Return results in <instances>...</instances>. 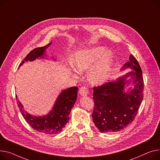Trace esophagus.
Here are the masks:
<instances>
[{"label": "esophagus", "instance_id": "esophagus-1", "mask_svg": "<svg viewBox=\"0 0 160 160\" xmlns=\"http://www.w3.org/2000/svg\"><path fill=\"white\" fill-rule=\"evenodd\" d=\"M79 92L82 97H86L89 93V90L86 87H81L79 89Z\"/></svg>", "mask_w": 160, "mask_h": 160}]
</instances>
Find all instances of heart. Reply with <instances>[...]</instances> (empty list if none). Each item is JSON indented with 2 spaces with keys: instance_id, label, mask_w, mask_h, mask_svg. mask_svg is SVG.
<instances>
[{
  "instance_id": "b5f03b06",
  "label": "heart",
  "mask_w": 160,
  "mask_h": 160,
  "mask_svg": "<svg viewBox=\"0 0 160 160\" xmlns=\"http://www.w3.org/2000/svg\"><path fill=\"white\" fill-rule=\"evenodd\" d=\"M72 62L79 71L90 69L88 73L89 81L94 85H101L110 77L113 55L105 47H94L77 52Z\"/></svg>"
}]
</instances>
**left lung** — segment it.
I'll list each match as a JSON object with an SVG mask.
<instances>
[{"label":"left lung","instance_id":"obj_1","mask_svg":"<svg viewBox=\"0 0 160 160\" xmlns=\"http://www.w3.org/2000/svg\"><path fill=\"white\" fill-rule=\"evenodd\" d=\"M133 71L93 88V122L101 132H118L132 123L143 98V78L139 63L131 55L121 70ZM130 78L128 80L127 78ZM132 82L133 88L125 90Z\"/></svg>","mask_w":160,"mask_h":160}]
</instances>
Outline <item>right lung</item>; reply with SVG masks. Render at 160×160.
<instances>
[{"label": "right lung", "instance_id": "1", "mask_svg": "<svg viewBox=\"0 0 160 160\" xmlns=\"http://www.w3.org/2000/svg\"><path fill=\"white\" fill-rule=\"evenodd\" d=\"M51 43L52 42L44 47L37 48L30 51L20 66L25 62L33 61L39 57L44 58L46 49ZM78 89L77 87H72L63 90L58 97L52 110L44 116L31 115L24 110L22 104L18 100H17L18 106L24 118L32 128L46 134H57L62 131L69 121L71 110L77 99Z\"/></svg>", "mask_w": 160, "mask_h": 160}]
</instances>
